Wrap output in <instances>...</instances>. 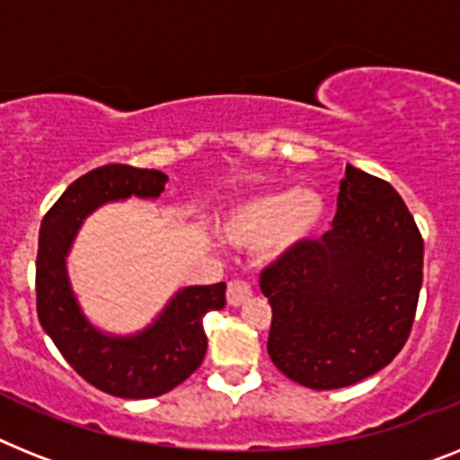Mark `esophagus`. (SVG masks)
I'll list each match as a JSON object with an SVG mask.
<instances>
[{"label": "esophagus", "mask_w": 460, "mask_h": 460, "mask_svg": "<svg viewBox=\"0 0 460 460\" xmlns=\"http://www.w3.org/2000/svg\"><path fill=\"white\" fill-rule=\"evenodd\" d=\"M252 298V284L244 279H233L227 284V303L230 305H242Z\"/></svg>", "instance_id": "1"}]
</instances>
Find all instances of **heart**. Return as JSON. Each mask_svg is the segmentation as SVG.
Returning a JSON list of instances; mask_svg holds the SVG:
<instances>
[{
	"instance_id": "1",
	"label": "heart",
	"mask_w": 460,
	"mask_h": 460,
	"mask_svg": "<svg viewBox=\"0 0 460 460\" xmlns=\"http://www.w3.org/2000/svg\"><path fill=\"white\" fill-rule=\"evenodd\" d=\"M326 223V199L313 188H277L239 202L223 218L226 242L239 249H265L284 258L317 237Z\"/></svg>"
}]
</instances>
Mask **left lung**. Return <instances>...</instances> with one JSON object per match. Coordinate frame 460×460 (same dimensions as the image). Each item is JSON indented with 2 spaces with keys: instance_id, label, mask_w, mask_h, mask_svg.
<instances>
[{
  "instance_id": "1",
  "label": "left lung",
  "mask_w": 460,
  "mask_h": 460,
  "mask_svg": "<svg viewBox=\"0 0 460 460\" xmlns=\"http://www.w3.org/2000/svg\"><path fill=\"white\" fill-rule=\"evenodd\" d=\"M420 284L423 237L404 199L348 164L332 230L261 275L272 364L313 390L369 378L407 343Z\"/></svg>"
}]
</instances>
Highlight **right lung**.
Listing matches in <instances>:
<instances>
[{"instance_id": "obj_1", "label": "right lung", "mask_w": 460, "mask_h": 460, "mask_svg": "<svg viewBox=\"0 0 460 460\" xmlns=\"http://www.w3.org/2000/svg\"><path fill=\"white\" fill-rule=\"evenodd\" d=\"M166 181V173L157 169L101 166L77 178L49 208L40 227L37 314L41 329L84 381L124 400L169 393L202 364L204 314L223 310L226 282L183 287L146 329L110 333L98 329L79 305L67 275V256L79 227L96 208L128 197L157 199Z\"/></svg>"}]
</instances>
